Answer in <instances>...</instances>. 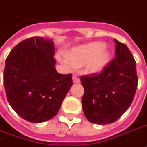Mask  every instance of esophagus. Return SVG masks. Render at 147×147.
I'll return each mask as SVG.
<instances>
[{
	"label": "esophagus",
	"instance_id": "obj_1",
	"mask_svg": "<svg viewBox=\"0 0 147 147\" xmlns=\"http://www.w3.org/2000/svg\"><path fill=\"white\" fill-rule=\"evenodd\" d=\"M72 80H73L74 84H78V83L80 82V80L79 79V77L77 76L76 75H74L73 77H72Z\"/></svg>",
	"mask_w": 147,
	"mask_h": 147
}]
</instances>
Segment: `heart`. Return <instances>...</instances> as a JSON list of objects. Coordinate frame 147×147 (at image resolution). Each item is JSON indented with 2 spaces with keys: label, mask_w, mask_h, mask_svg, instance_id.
<instances>
[{
  "label": "heart",
  "mask_w": 147,
  "mask_h": 147,
  "mask_svg": "<svg viewBox=\"0 0 147 147\" xmlns=\"http://www.w3.org/2000/svg\"><path fill=\"white\" fill-rule=\"evenodd\" d=\"M111 54L105 49L102 42H91L76 47L59 59L66 67L84 66L87 73L97 74L101 72L108 63Z\"/></svg>",
  "instance_id": "heart-1"
}]
</instances>
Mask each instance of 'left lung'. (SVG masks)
Segmentation results:
<instances>
[{
  "mask_svg": "<svg viewBox=\"0 0 147 147\" xmlns=\"http://www.w3.org/2000/svg\"><path fill=\"white\" fill-rule=\"evenodd\" d=\"M115 57L99 74L81 76L82 107L92 123H112L126 112L138 85L136 62L126 45L114 40Z\"/></svg>",
  "mask_w": 147,
  "mask_h": 147,
  "instance_id": "obj_1",
  "label": "left lung"
}]
</instances>
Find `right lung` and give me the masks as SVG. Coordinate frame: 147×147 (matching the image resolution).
<instances>
[{
	"mask_svg": "<svg viewBox=\"0 0 147 147\" xmlns=\"http://www.w3.org/2000/svg\"><path fill=\"white\" fill-rule=\"evenodd\" d=\"M52 40L35 36L16 45L6 58L4 85L9 104L31 123L56 115L72 86V75L56 70Z\"/></svg>",
	"mask_w": 147,
	"mask_h": 147,
	"instance_id": "add662e5",
	"label": "right lung"
}]
</instances>
